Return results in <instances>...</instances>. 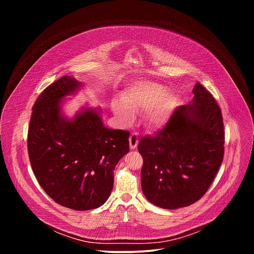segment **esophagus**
Instances as JSON below:
<instances>
[{
  "label": "esophagus",
  "mask_w": 254,
  "mask_h": 254,
  "mask_svg": "<svg viewBox=\"0 0 254 254\" xmlns=\"http://www.w3.org/2000/svg\"><path fill=\"white\" fill-rule=\"evenodd\" d=\"M138 144V136H137V133L133 132L130 134L129 136V148L131 150H134Z\"/></svg>",
  "instance_id": "1"
}]
</instances>
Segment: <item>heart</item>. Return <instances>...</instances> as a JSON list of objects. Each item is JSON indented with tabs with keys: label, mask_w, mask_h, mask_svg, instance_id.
Returning a JSON list of instances; mask_svg holds the SVG:
<instances>
[{
	"label": "heart",
	"mask_w": 254,
	"mask_h": 254,
	"mask_svg": "<svg viewBox=\"0 0 254 254\" xmlns=\"http://www.w3.org/2000/svg\"><path fill=\"white\" fill-rule=\"evenodd\" d=\"M166 86L140 80L126 88L121 95V100L112 104L113 112L126 126L134 122V113L147 112V121L153 127L164 126L170 119L177 104V96L167 92Z\"/></svg>",
	"instance_id": "heart-1"
}]
</instances>
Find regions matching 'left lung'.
<instances>
[{
    "instance_id": "8db88e82",
    "label": "left lung",
    "mask_w": 254,
    "mask_h": 254,
    "mask_svg": "<svg viewBox=\"0 0 254 254\" xmlns=\"http://www.w3.org/2000/svg\"><path fill=\"white\" fill-rule=\"evenodd\" d=\"M189 104L177 107L154 136H143L137 150L143 159L141 190L164 209L187 207L209 189L224 155L220 107L197 82Z\"/></svg>"
}]
</instances>
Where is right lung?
Masks as SVG:
<instances>
[{
	"mask_svg": "<svg viewBox=\"0 0 254 254\" xmlns=\"http://www.w3.org/2000/svg\"><path fill=\"white\" fill-rule=\"evenodd\" d=\"M83 84L65 75L35 101L28 130V153L40 186L56 203L83 211L100 207L114 187V170L128 153L127 130L105 127L100 108L83 107L73 119L62 100Z\"/></svg>",
	"mask_w": 254,
	"mask_h": 254,
	"instance_id": "1",
	"label": "right lung"
}]
</instances>
